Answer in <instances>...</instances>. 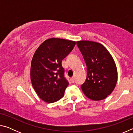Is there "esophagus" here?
<instances>
[{
	"mask_svg": "<svg viewBox=\"0 0 133 133\" xmlns=\"http://www.w3.org/2000/svg\"><path fill=\"white\" fill-rule=\"evenodd\" d=\"M70 81H71V83H74V82H75V77H72V78H71Z\"/></svg>",
	"mask_w": 133,
	"mask_h": 133,
	"instance_id": "esophagus-1",
	"label": "esophagus"
}]
</instances>
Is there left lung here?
Instances as JSON below:
<instances>
[{
  "instance_id": "left-lung-1",
  "label": "left lung",
  "mask_w": 133,
  "mask_h": 133,
  "mask_svg": "<svg viewBox=\"0 0 133 133\" xmlns=\"http://www.w3.org/2000/svg\"><path fill=\"white\" fill-rule=\"evenodd\" d=\"M78 48L87 66V78L81 85L83 93L92 100L105 99L115 88L117 69L113 58L103 44L80 40Z\"/></svg>"
}]
</instances>
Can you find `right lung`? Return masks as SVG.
Instances as JSON below:
<instances>
[{
    "label": "right lung",
    "mask_w": 133,
    "mask_h": 133,
    "mask_svg": "<svg viewBox=\"0 0 133 133\" xmlns=\"http://www.w3.org/2000/svg\"><path fill=\"white\" fill-rule=\"evenodd\" d=\"M76 42L50 38L40 45L33 56L30 79L33 89L44 102H57L69 85L62 62L73 50Z\"/></svg>",
    "instance_id": "obj_1"
}]
</instances>
